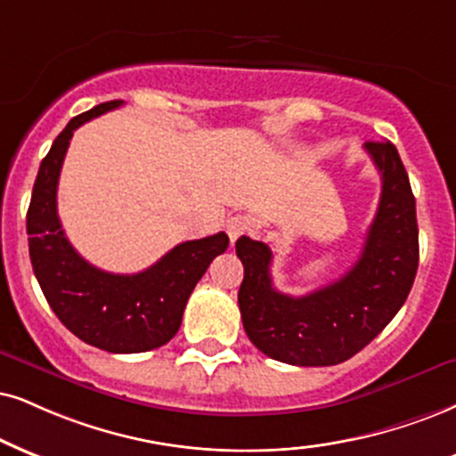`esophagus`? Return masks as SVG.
Here are the masks:
<instances>
[{
  "label": "esophagus",
  "mask_w": 456,
  "mask_h": 456,
  "mask_svg": "<svg viewBox=\"0 0 456 456\" xmlns=\"http://www.w3.org/2000/svg\"><path fill=\"white\" fill-rule=\"evenodd\" d=\"M226 232L230 237V243H234V240L249 232V219H247L245 216L228 217L226 219Z\"/></svg>",
  "instance_id": "1"
}]
</instances>
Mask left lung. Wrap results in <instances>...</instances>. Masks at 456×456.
<instances>
[{"label":"left lung","instance_id":"8db88e82","mask_svg":"<svg viewBox=\"0 0 456 456\" xmlns=\"http://www.w3.org/2000/svg\"><path fill=\"white\" fill-rule=\"evenodd\" d=\"M383 179L380 202L359 260L345 277L288 296L273 288V251L240 237L245 268L239 308L249 340L264 355L291 365H336L351 359L387 328L403 306L419 268L417 200L391 142L363 145Z\"/></svg>","mask_w":456,"mask_h":456}]
</instances>
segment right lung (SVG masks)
Returning <instances> with one entry per match:
<instances>
[{"mask_svg": "<svg viewBox=\"0 0 456 456\" xmlns=\"http://www.w3.org/2000/svg\"><path fill=\"white\" fill-rule=\"evenodd\" d=\"M120 105L122 101H108L71 118L54 139L33 183L27 234L33 273L61 323L108 353H143L177 334L185 302L213 257L226 251L228 237L217 232L185 240L137 274L105 273L73 249L56 213L61 167L73 131Z\"/></svg>", "mask_w": 456, "mask_h": 456, "instance_id": "1", "label": "right lung"}]
</instances>
